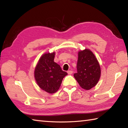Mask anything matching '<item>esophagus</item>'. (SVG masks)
<instances>
[{
	"label": "esophagus",
	"instance_id": "34e87169",
	"mask_svg": "<svg viewBox=\"0 0 128 128\" xmlns=\"http://www.w3.org/2000/svg\"><path fill=\"white\" fill-rule=\"evenodd\" d=\"M67 73H68L69 74H72V73H73V71H72V70H68V71H67Z\"/></svg>",
	"mask_w": 128,
	"mask_h": 128
}]
</instances>
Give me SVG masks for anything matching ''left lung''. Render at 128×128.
Here are the masks:
<instances>
[{"mask_svg":"<svg viewBox=\"0 0 128 128\" xmlns=\"http://www.w3.org/2000/svg\"><path fill=\"white\" fill-rule=\"evenodd\" d=\"M77 70L74 77L84 89H91L96 85L100 78V66L90 50L85 49L78 52Z\"/></svg>","mask_w":128,"mask_h":128,"instance_id":"1","label":"left lung"}]
</instances>
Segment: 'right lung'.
Wrapping results in <instances>:
<instances>
[{"instance_id": "right-lung-1", "label": "right lung", "mask_w": 128, "mask_h": 128, "mask_svg": "<svg viewBox=\"0 0 128 128\" xmlns=\"http://www.w3.org/2000/svg\"><path fill=\"white\" fill-rule=\"evenodd\" d=\"M55 52L43 55L36 67L34 77L38 86L46 92L52 94L59 90L63 78L68 74L54 62Z\"/></svg>"}]
</instances>
